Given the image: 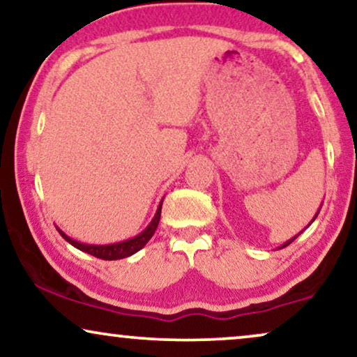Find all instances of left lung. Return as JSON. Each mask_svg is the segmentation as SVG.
Returning a JSON list of instances; mask_svg holds the SVG:
<instances>
[{
  "label": "left lung",
  "instance_id": "8db88e82",
  "mask_svg": "<svg viewBox=\"0 0 357 357\" xmlns=\"http://www.w3.org/2000/svg\"><path fill=\"white\" fill-rule=\"evenodd\" d=\"M319 213H320V209H319V211H317V214H319ZM317 214H315V218H317ZM315 218H314V219H312V221H310V222H314V221H315ZM309 226H310V224H309ZM296 237H297V236H296ZM296 237H294V238H296ZM294 238H291V241H287V242L284 243V245H281L280 248H284V247H287V245H289V243H291L292 241H294Z\"/></svg>",
  "mask_w": 357,
  "mask_h": 357
}]
</instances>
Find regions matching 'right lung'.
<instances>
[{
  "label": "right lung",
  "instance_id": "add662e5",
  "mask_svg": "<svg viewBox=\"0 0 357 357\" xmlns=\"http://www.w3.org/2000/svg\"><path fill=\"white\" fill-rule=\"evenodd\" d=\"M160 209H162V202L159 203L158 211H155L153 221L149 222V226L144 229L143 232L138 234V236L133 238H128V241L119 242V243H110V245H87V243H81L77 241H73L71 237H68L65 232L58 229V232L61 234V237L65 238L66 242H70L73 247L79 248V250L89 253V255L96 257V258H102V260H120V258H126L130 255H133L138 250H141L146 243L149 242V238L154 236L155 229H158L159 219H160Z\"/></svg>",
  "mask_w": 357,
  "mask_h": 357
}]
</instances>
